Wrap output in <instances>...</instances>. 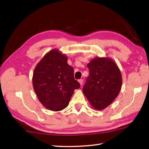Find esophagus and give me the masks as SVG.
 <instances>
[{
  "mask_svg": "<svg viewBox=\"0 0 149 149\" xmlns=\"http://www.w3.org/2000/svg\"><path fill=\"white\" fill-rule=\"evenodd\" d=\"M78 82H79L80 86H81L83 84V80L82 79H80L78 80Z\"/></svg>",
  "mask_w": 149,
  "mask_h": 149,
  "instance_id": "esophagus-1",
  "label": "esophagus"
}]
</instances>
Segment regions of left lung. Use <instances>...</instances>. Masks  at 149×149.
<instances>
[{
	"label": "left lung",
	"instance_id": "8db88e82",
	"mask_svg": "<svg viewBox=\"0 0 149 149\" xmlns=\"http://www.w3.org/2000/svg\"><path fill=\"white\" fill-rule=\"evenodd\" d=\"M89 75L83 92L95 110L104 109L120 93L123 78L118 66L109 57H95L88 64Z\"/></svg>",
	"mask_w": 149,
	"mask_h": 149
}]
</instances>
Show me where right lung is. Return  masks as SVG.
I'll use <instances>...</instances> for the list:
<instances>
[{
    "mask_svg": "<svg viewBox=\"0 0 149 149\" xmlns=\"http://www.w3.org/2000/svg\"><path fill=\"white\" fill-rule=\"evenodd\" d=\"M68 57L56 48L46 53L36 65L32 77L34 91L47 109L60 111L69 104L79 83L74 78L73 68Z\"/></svg>",
    "mask_w": 149,
    "mask_h": 149,
    "instance_id": "1",
    "label": "right lung"
}]
</instances>
